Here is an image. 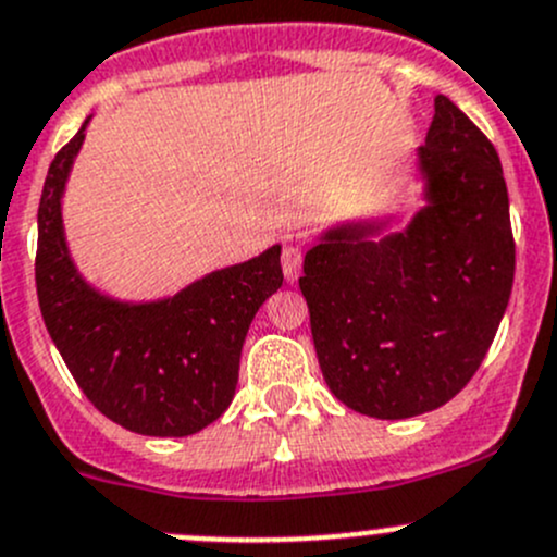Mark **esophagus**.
<instances>
[{
  "instance_id": "34e87169",
  "label": "esophagus",
  "mask_w": 557,
  "mask_h": 557,
  "mask_svg": "<svg viewBox=\"0 0 557 557\" xmlns=\"http://www.w3.org/2000/svg\"><path fill=\"white\" fill-rule=\"evenodd\" d=\"M281 268H284V276L289 284L297 281L302 268V251L297 246H284V251H281Z\"/></svg>"
}]
</instances>
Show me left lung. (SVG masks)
<instances>
[{"mask_svg": "<svg viewBox=\"0 0 557 557\" xmlns=\"http://www.w3.org/2000/svg\"><path fill=\"white\" fill-rule=\"evenodd\" d=\"M425 206L324 230L300 292L330 393L406 420L453 400L487 355L515 281L509 191L493 143L444 94L417 151Z\"/></svg>", "mask_w": 557, "mask_h": 557, "instance_id": "obj_1", "label": "left lung"}]
</instances>
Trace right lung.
I'll list each match as a JSON object with an SVG mask.
<instances>
[{
	"label": "right lung",
	"mask_w": 557,
	"mask_h": 557,
	"mask_svg": "<svg viewBox=\"0 0 557 557\" xmlns=\"http://www.w3.org/2000/svg\"><path fill=\"white\" fill-rule=\"evenodd\" d=\"M86 126L48 168L37 211V300L86 398L140 436H191L233 404L240 349L262 302L278 289L281 246L191 281L173 297L126 302L102 295L70 257L62 197Z\"/></svg>",
	"instance_id": "1"
}]
</instances>
